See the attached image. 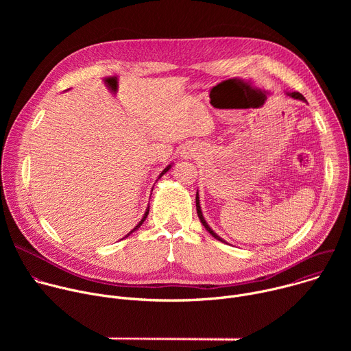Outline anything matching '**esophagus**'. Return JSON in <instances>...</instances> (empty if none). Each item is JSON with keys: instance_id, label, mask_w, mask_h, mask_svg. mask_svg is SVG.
I'll return each mask as SVG.
<instances>
[{"instance_id": "1", "label": "esophagus", "mask_w": 351, "mask_h": 351, "mask_svg": "<svg viewBox=\"0 0 351 351\" xmlns=\"http://www.w3.org/2000/svg\"><path fill=\"white\" fill-rule=\"evenodd\" d=\"M194 154H195V148L193 145H184L180 152V156L184 160H191L194 157Z\"/></svg>"}]
</instances>
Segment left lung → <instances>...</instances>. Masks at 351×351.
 Wrapping results in <instances>:
<instances>
[{"instance_id":"1","label":"left lung","mask_w":351,"mask_h":351,"mask_svg":"<svg viewBox=\"0 0 351 351\" xmlns=\"http://www.w3.org/2000/svg\"><path fill=\"white\" fill-rule=\"evenodd\" d=\"M286 95H289V97H291V98H294V99H302V101H306V98L303 97V94H300V93H297V91H293V93L286 91ZM195 208H197V215H198V218H199V222L203 223V226L207 229V232H208L211 236H214L217 240H219V241H222V243H226V241H225L222 237H219V236L210 228V225L206 222V219H204V217H203V213H202V207H199L198 191H197V194H195Z\"/></svg>"}]
</instances>
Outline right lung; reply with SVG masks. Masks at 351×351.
<instances>
[{"instance_id": "1", "label": "right lung", "mask_w": 351, "mask_h": 351, "mask_svg": "<svg viewBox=\"0 0 351 351\" xmlns=\"http://www.w3.org/2000/svg\"><path fill=\"white\" fill-rule=\"evenodd\" d=\"M171 167H172V165H168V167H167V168H165V169H164V171H162V172H161V173H160V176H158V179H160V178H161V176H162V175H164V173H167V172H168V171H169V169H171ZM148 211H149V206H148V207H147V210H145V213H144V215H143V218H141V221H140V222H138V223H137V225H136V226H134V228H133V229H132V230H130V232H129V233H128V234H126V237H128V236H129V234H132V233H133V232H134V230H137V229H138V228H140V226H141V225H143V222H144V221H145V218H147V215H148Z\"/></svg>"}]
</instances>
